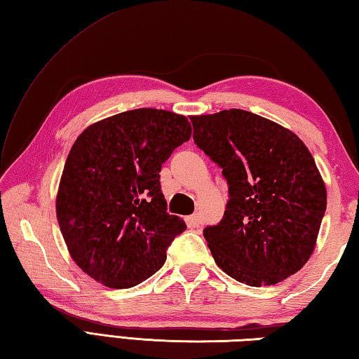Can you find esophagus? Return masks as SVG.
<instances>
[{
  "mask_svg": "<svg viewBox=\"0 0 359 359\" xmlns=\"http://www.w3.org/2000/svg\"><path fill=\"white\" fill-rule=\"evenodd\" d=\"M186 223H187L189 228L195 229V228H198L201 225V220H200L197 214H192V215H189V217H186Z\"/></svg>",
  "mask_w": 359,
  "mask_h": 359,
  "instance_id": "esophagus-1",
  "label": "esophagus"
}]
</instances>
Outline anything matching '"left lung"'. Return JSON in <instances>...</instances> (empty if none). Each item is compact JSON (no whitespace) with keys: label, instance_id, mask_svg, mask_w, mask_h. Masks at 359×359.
<instances>
[{"label":"left lung","instance_id":"1","mask_svg":"<svg viewBox=\"0 0 359 359\" xmlns=\"http://www.w3.org/2000/svg\"><path fill=\"white\" fill-rule=\"evenodd\" d=\"M194 140L228 182L219 225L205 228L215 264L248 286H272L305 266L327 209V187L297 134L242 109L192 116Z\"/></svg>","mask_w":359,"mask_h":359}]
</instances>
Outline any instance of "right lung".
<instances>
[{
	"label": "right lung",
	"mask_w": 359,
	"mask_h": 359,
	"mask_svg": "<svg viewBox=\"0 0 359 359\" xmlns=\"http://www.w3.org/2000/svg\"><path fill=\"white\" fill-rule=\"evenodd\" d=\"M191 134L184 116L142 107L100 120L74 140L56 215L72 259L90 278L128 289L164 266L186 223L167 212L159 172Z\"/></svg>",
	"instance_id": "right-lung-1"
}]
</instances>
